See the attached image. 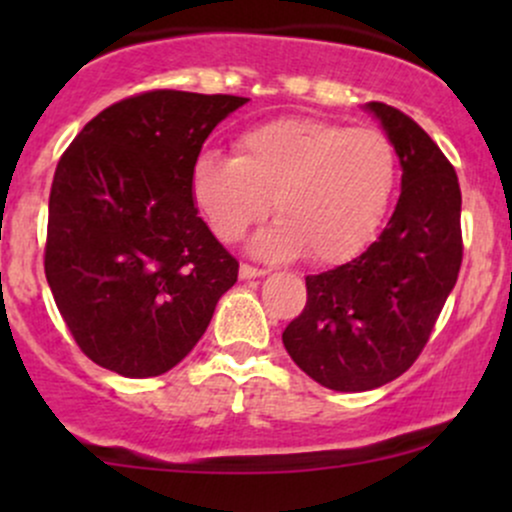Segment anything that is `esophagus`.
I'll use <instances>...</instances> for the list:
<instances>
[{
    "mask_svg": "<svg viewBox=\"0 0 512 512\" xmlns=\"http://www.w3.org/2000/svg\"><path fill=\"white\" fill-rule=\"evenodd\" d=\"M240 279L248 281V279H260V276L267 274V269H257L252 267V264H240Z\"/></svg>",
    "mask_w": 512,
    "mask_h": 512,
    "instance_id": "obj_1",
    "label": "esophagus"
}]
</instances>
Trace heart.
<instances>
[{
    "mask_svg": "<svg viewBox=\"0 0 512 512\" xmlns=\"http://www.w3.org/2000/svg\"><path fill=\"white\" fill-rule=\"evenodd\" d=\"M399 185L397 146L383 129L279 117L240 134L236 158L204 151L192 195L216 238L233 243L269 214L252 240L260 257L315 264L351 260L383 226Z\"/></svg>",
    "mask_w": 512,
    "mask_h": 512,
    "instance_id": "heart-1",
    "label": "heart"
}]
</instances>
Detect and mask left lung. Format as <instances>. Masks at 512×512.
<instances>
[{
	"mask_svg": "<svg viewBox=\"0 0 512 512\" xmlns=\"http://www.w3.org/2000/svg\"><path fill=\"white\" fill-rule=\"evenodd\" d=\"M366 110L397 146L402 195L356 260L305 276L308 301L281 334L296 366L337 392L375 390L419 358L462 264L455 168L411 117L385 103Z\"/></svg>",
	"mask_w": 512,
	"mask_h": 512,
	"instance_id": "1",
	"label": "left lung"
}]
</instances>
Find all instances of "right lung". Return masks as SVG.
Wrapping results in <instances>:
<instances>
[{
	"label": "right lung",
	"instance_id": "obj_1",
	"mask_svg": "<svg viewBox=\"0 0 512 512\" xmlns=\"http://www.w3.org/2000/svg\"><path fill=\"white\" fill-rule=\"evenodd\" d=\"M240 96L149 91L76 134L50 190L45 276L79 349L154 378L195 349L238 281L192 197V168Z\"/></svg>",
	"mask_w": 512,
	"mask_h": 512
}]
</instances>
